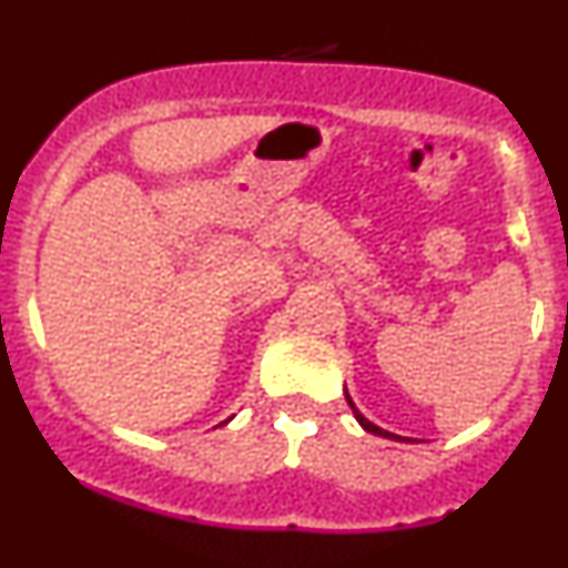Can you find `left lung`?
<instances>
[{"label":"left lung","instance_id":"1","mask_svg":"<svg viewBox=\"0 0 568 568\" xmlns=\"http://www.w3.org/2000/svg\"><path fill=\"white\" fill-rule=\"evenodd\" d=\"M346 400H348V406H352V412H354V417H357V423H359V426H363V428H365V432H368V434H376V437H387V439H400V437H398V434H390V432H385V428L374 426V423H371V420H368V417H365V415H363V412H359V409H357V406H354L352 395H348V393H346Z\"/></svg>","mask_w":568,"mask_h":568}]
</instances>
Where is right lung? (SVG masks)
<instances>
[{"mask_svg": "<svg viewBox=\"0 0 568 568\" xmlns=\"http://www.w3.org/2000/svg\"><path fill=\"white\" fill-rule=\"evenodd\" d=\"M227 420H231V417H227ZM227 420H225V423H227Z\"/></svg>", "mask_w": 568, "mask_h": 568, "instance_id": "obj_1", "label": "right lung"}]
</instances>
